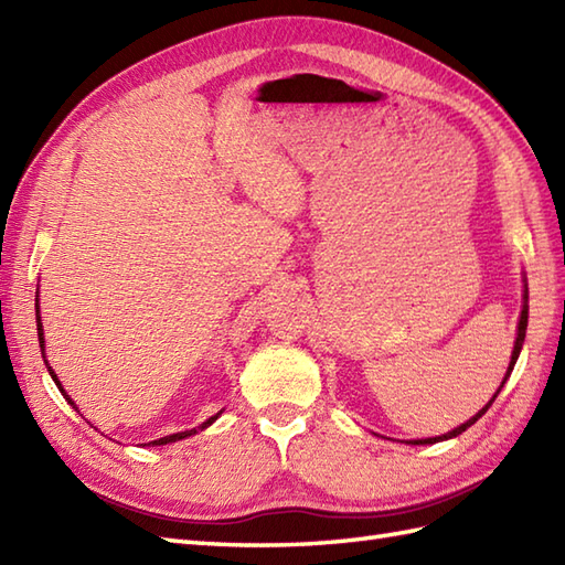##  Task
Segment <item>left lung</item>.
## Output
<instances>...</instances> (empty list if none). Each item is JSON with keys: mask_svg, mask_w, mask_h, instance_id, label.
<instances>
[{"mask_svg": "<svg viewBox=\"0 0 565 565\" xmlns=\"http://www.w3.org/2000/svg\"><path fill=\"white\" fill-rule=\"evenodd\" d=\"M522 281H524V291H522V313H520V322H518V338H514V347H512V356H510V366H508V371H505V379H502L500 388L495 391L493 398H490V401L486 403V407H481V411H478L473 417H468L463 425H459V427H454L451 431H447V435H439V437H427V439H411V441H407V444H437V441H447V439L459 437L461 431H466L468 427L476 425L478 419H481V417L486 415L488 407L493 405V401L498 398V393L502 391V386H505V381L510 379V374H512L514 364H518L520 352H522V344H524V338H526V320H530V289H526V279H524V276H522Z\"/></svg>", "mask_w": 565, "mask_h": 565, "instance_id": "left-lung-1", "label": "left lung"}]
</instances>
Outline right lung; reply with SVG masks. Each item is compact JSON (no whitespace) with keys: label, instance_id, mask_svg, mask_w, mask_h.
Instances as JSON below:
<instances>
[{"label":"right lung","instance_id":"add662e5","mask_svg":"<svg viewBox=\"0 0 565 565\" xmlns=\"http://www.w3.org/2000/svg\"><path fill=\"white\" fill-rule=\"evenodd\" d=\"M35 326H39V344H41V354H43V362H45V366H47V374H51V379L55 381V386L60 388V393L65 395V401L75 407L77 411V405H75V401L70 398V395L65 393V388H63V383H60V379H57V374L53 371V366L47 364V359H45V334H43V322H41V310H39V303H35ZM79 413V411H77ZM223 413V411H221ZM221 413H215V415H211L206 423H201L199 427H194V429H184V431H177V435H167V437H160V439H154V441H150V444H154V447H162V444H172V441H179V439H186V437H191V435H199V431H203L206 427H211L215 419L221 417Z\"/></svg>","mask_w":565,"mask_h":565}]
</instances>
